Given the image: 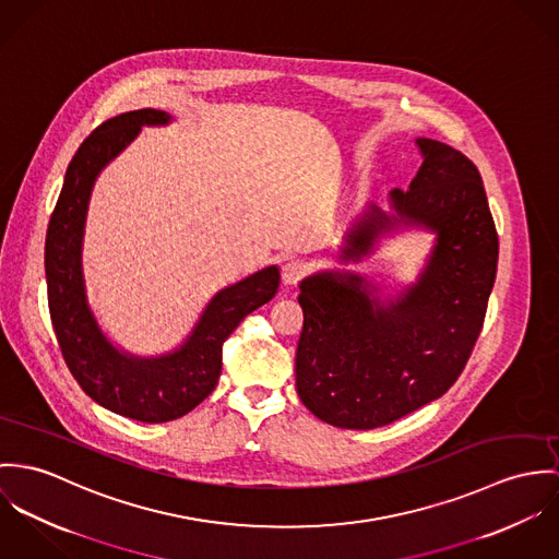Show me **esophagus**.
<instances>
[{
	"label": "esophagus",
	"instance_id": "obj_1",
	"mask_svg": "<svg viewBox=\"0 0 559 559\" xmlns=\"http://www.w3.org/2000/svg\"><path fill=\"white\" fill-rule=\"evenodd\" d=\"M309 263L302 261V259H289L285 265H283V281L285 285H296L300 283L307 274H309Z\"/></svg>",
	"mask_w": 559,
	"mask_h": 559
}]
</instances>
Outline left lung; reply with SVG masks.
I'll return each mask as SVG.
<instances>
[{
    "mask_svg": "<svg viewBox=\"0 0 559 559\" xmlns=\"http://www.w3.org/2000/svg\"><path fill=\"white\" fill-rule=\"evenodd\" d=\"M418 145L425 163L407 190H392V203L401 218L437 231L420 283L388 309L356 274H317L300 285L298 394L319 420L341 429L383 427L439 399L485 325L499 242L480 171L445 143ZM390 223L372 210L347 236L343 259L367 254Z\"/></svg>",
    "mask_w": 559,
    "mask_h": 559,
    "instance_id": "left-lung-1",
    "label": "left lung"
}]
</instances>
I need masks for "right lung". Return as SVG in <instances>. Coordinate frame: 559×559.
Returning a JSON list of instances; mask_svg holds the SVG:
<instances>
[{
	"instance_id": "right-lung-1",
	"label": "right lung",
	"mask_w": 559,
	"mask_h": 559,
	"mask_svg": "<svg viewBox=\"0 0 559 559\" xmlns=\"http://www.w3.org/2000/svg\"><path fill=\"white\" fill-rule=\"evenodd\" d=\"M165 122H169L165 111L139 109L98 126L68 165L45 242L49 312L72 377L98 405L152 425L185 416L214 390L223 369V343L249 312L274 298L281 283L272 265L223 289L187 345L158 360L128 358L103 336L85 305L81 276V238L92 185L141 126Z\"/></svg>"
}]
</instances>
